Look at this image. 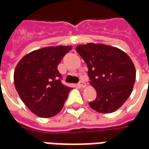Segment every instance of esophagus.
Returning a JSON list of instances; mask_svg holds the SVG:
<instances>
[{
	"instance_id": "34e87169",
	"label": "esophagus",
	"mask_w": 149,
	"mask_h": 149,
	"mask_svg": "<svg viewBox=\"0 0 149 149\" xmlns=\"http://www.w3.org/2000/svg\"><path fill=\"white\" fill-rule=\"evenodd\" d=\"M78 85L80 86V87H82V88H84L85 86H86V83L84 82V81H81L80 82H79V84H78Z\"/></svg>"
}]
</instances>
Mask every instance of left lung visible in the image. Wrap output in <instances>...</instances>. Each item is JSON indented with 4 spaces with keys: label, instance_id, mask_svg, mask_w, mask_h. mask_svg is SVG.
I'll return each mask as SVG.
<instances>
[{
    "label": "left lung",
    "instance_id": "left-lung-1",
    "mask_svg": "<svg viewBox=\"0 0 149 149\" xmlns=\"http://www.w3.org/2000/svg\"><path fill=\"white\" fill-rule=\"evenodd\" d=\"M76 50L86 63L90 84L97 91V98L88 103L89 106L101 113L116 111L133 88V62L122 50L103 44L78 45Z\"/></svg>",
    "mask_w": 149,
    "mask_h": 149
}]
</instances>
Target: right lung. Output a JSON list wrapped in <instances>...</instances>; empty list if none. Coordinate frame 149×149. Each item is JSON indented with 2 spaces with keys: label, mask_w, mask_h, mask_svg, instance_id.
<instances>
[{
  "label": "right lung",
  "mask_w": 149,
  "mask_h": 149,
  "mask_svg": "<svg viewBox=\"0 0 149 149\" xmlns=\"http://www.w3.org/2000/svg\"><path fill=\"white\" fill-rule=\"evenodd\" d=\"M71 46L46 47L24 56L14 71V84L25 105L34 114L48 118L64 106L72 88L62 84L59 63Z\"/></svg>",
  "instance_id": "add662e5"
}]
</instances>
